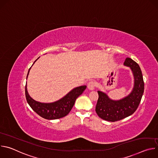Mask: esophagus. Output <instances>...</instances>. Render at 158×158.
I'll return each mask as SVG.
<instances>
[{
    "label": "esophagus",
    "instance_id": "1",
    "mask_svg": "<svg viewBox=\"0 0 158 158\" xmlns=\"http://www.w3.org/2000/svg\"><path fill=\"white\" fill-rule=\"evenodd\" d=\"M96 86L95 82L94 81H90L88 84H87V87L89 90H93L94 89Z\"/></svg>",
    "mask_w": 158,
    "mask_h": 158
}]
</instances>
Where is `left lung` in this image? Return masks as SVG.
<instances>
[{
  "instance_id": "left-lung-1",
  "label": "left lung",
  "mask_w": 158,
  "mask_h": 158,
  "mask_svg": "<svg viewBox=\"0 0 158 158\" xmlns=\"http://www.w3.org/2000/svg\"><path fill=\"white\" fill-rule=\"evenodd\" d=\"M124 65L129 67L134 76V84L132 92L126 97L118 101L110 99L106 94L98 91L99 98L96 106V112L103 120L115 122L132 114L138 109L144 89V83L139 65L127 57Z\"/></svg>"
}]
</instances>
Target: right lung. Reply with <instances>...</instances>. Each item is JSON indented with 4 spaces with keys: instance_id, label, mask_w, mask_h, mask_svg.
<instances>
[{
    "instance_id": "right-lung-1",
    "label": "right lung",
    "mask_w": 158,
    "mask_h": 158,
    "mask_svg": "<svg viewBox=\"0 0 158 158\" xmlns=\"http://www.w3.org/2000/svg\"><path fill=\"white\" fill-rule=\"evenodd\" d=\"M39 58H37L35 62ZM31 68V67H30L28 71L27 79ZM85 88L86 85L77 87L73 89L62 99L51 103H42L34 100L28 94L27 85H26L25 93L26 100L29 105L36 113L44 119L52 120L63 118L68 114L74 105L76 99L82 94Z\"/></svg>"
}]
</instances>
